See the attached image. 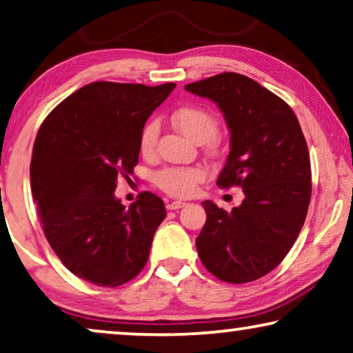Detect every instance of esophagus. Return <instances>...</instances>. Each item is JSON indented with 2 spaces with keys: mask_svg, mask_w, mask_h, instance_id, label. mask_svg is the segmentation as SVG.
<instances>
[{
  "mask_svg": "<svg viewBox=\"0 0 353 353\" xmlns=\"http://www.w3.org/2000/svg\"><path fill=\"white\" fill-rule=\"evenodd\" d=\"M183 206H185V203H182V201H171V203L166 204V209L168 210H177V209H181Z\"/></svg>",
  "mask_w": 353,
  "mask_h": 353,
  "instance_id": "34e87169",
  "label": "esophagus"
}]
</instances>
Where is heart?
<instances>
[{
  "instance_id": "1",
  "label": "heart",
  "mask_w": 353,
  "mask_h": 353,
  "mask_svg": "<svg viewBox=\"0 0 353 353\" xmlns=\"http://www.w3.org/2000/svg\"><path fill=\"white\" fill-rule=\"evenodd\" d=\"M172 122L182 134L193 143H208L217 131V120L214 114L201 106H182L172 114ZM160 134V123L149 120L141 130L139 150L143 155H150L155 150ZM157 185L171 196L185 198L196 190L198 183L204 181V172L198 168H168L155 177Z\"/></svg>"
}]
</instances>
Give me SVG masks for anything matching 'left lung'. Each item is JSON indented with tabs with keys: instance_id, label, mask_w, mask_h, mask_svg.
Listing matches in <instances>:
<instances>
[{
	"instance_id": "1",
	"label": "left lung",
	"mask_w": 353,
	"mask_h": 353,
	"mask_svg": "<svg viewBox=\"0 0 353 353\" xmlns=\"http://www.w3.org/2000/svg\"><path fill=\"white\" fill-rule=\"evenodd\" d=\"M222 110L230 154L217 185H239L244 199L231 212L203 201L206 223L196 238L209 272L230 283L274 270L296 241L311 201V160L296 115L259 82L223 72L185 85Z\"/></svg>"
}]
</instances>
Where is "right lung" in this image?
I'll list each match as a JSON object with an SVG mask.
<instances>
[{
	"instance_id": "add662e5",
	"label": "right lung",
	"mask_w": 353,
	"mask_h": 353,
	"mask_svg": "<svg viewBox=\"0 0 353 353\" xmlns=\"http://www.w3.org/2000/svg\"><path fill=\"white\" fill-rule=\"evenodd\" d=\"M176 83L92 82L47 115L33 145L31 192L44 234L68 270L98 287H119L149 259L166 217L150 192L125 208L120 176L133 174L139 134Z\"/></svg>"
}]
</instances>
